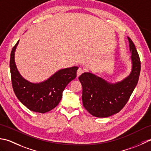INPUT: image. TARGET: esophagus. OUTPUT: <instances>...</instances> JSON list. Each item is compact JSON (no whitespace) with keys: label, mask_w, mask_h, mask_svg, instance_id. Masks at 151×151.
<instances>
[{"label":"esophagus","mask_w":151,"mask_h":151,"mask_svg":"<svg viewBox=\"0 0 151 151\" xmlns=\"http://www.w3.org/2000/svg\"><path fill=\"white\" fill-rule=\"evenodd\" d=\"M84 72V70L82 68H79L78 71H77V77H79L80 75L81 74Z\"/></svg>","instance_id":"34e87169"}]
</instances>
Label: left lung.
<instances>
[{
    "instance_id": "left-lung-1",
    "label": "left lung",
    "mask_w": 151,
    "mask_h": 151,
    "mask_svg": "<svg viewBox=\"0 0 151 151\" xmlns=\"http://www.w3.org/2000/svg\"><path fill=\"white\" fill-rule=\"evenodd\" d=\"M128 40L132 55V70L127 78L111 83L91 72H85L79 77L83 87V107L96 117H108L119 113L127 103L137 84L140 59L133 42L129 37Z\"/></svg>"
}]
</instances>
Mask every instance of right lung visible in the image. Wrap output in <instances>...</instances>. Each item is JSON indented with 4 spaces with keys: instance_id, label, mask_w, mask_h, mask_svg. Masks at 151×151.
Instances as JSON below:
<instances>
[{
    "instance_id": "add662e5",
    "label": "right lung",
    "mask_w": 151,
    "mask_h": 151,
    "mask_svg": "<svg viewBox=\"0 0 151 151\" xmlns=\"http://www.w3.org/2000/svg\"><path fill=\"white\" fill-rule=\"evenodd\" d=\"M19 41L12 49L10 55V68L14 91L20 102L30 111L47 113L59 104L64 88L76 78L78 67L60 69L42 82H30L20 74L15 63V51Z\"/></svg>"
}]
</instances>
